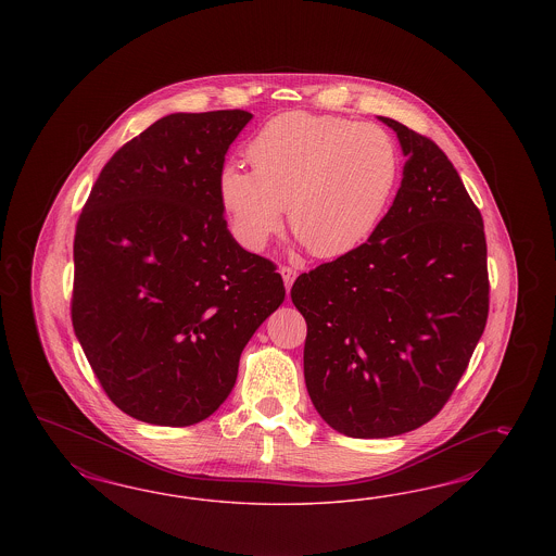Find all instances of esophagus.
<instances>
[{
    "mask_svg": "<svg viewBox=\"0 0 556 556\" xmlns=\"http://www.w3.org/2000/svg\"><path fill=\"white\" fill-rule=\"evenodd\" d=\"M279 273H281V277H283V283H286L287 291H289L291 286H293V281H295V277H298V273L291 269V267H281Z\"/></svg>",
    "mask_w": 556,
    "mask_h": 556,
    "instance_id": "esophagus-1",
    "label": "esophagus"
}]
</instances>
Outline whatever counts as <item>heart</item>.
<instances>
[{"mask_svg": "<svg viewBox=\"0 0 556 556\" xmlns=\"http://www.w3.org/2000/svg\"><path fill=\"white\" fill-rule=\"evenodd\" d=\"M253 168L224 165L219 203L236 240L263 251L283 226L320 258L361 247L400 181V151L375 124L309 112H287L267 122L249 144Z\"/></svg>", "mask_w": 556, "mask_h": 556, "instance_id": "obj_1", "label": "heart"}]
</instances>
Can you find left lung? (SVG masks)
<instances>
[{"mask_svg": "<svg viewBox=\"0 0 556 556\" xmlns=\"http://www.w3.org/2000/svg\"><path fill=\"white\" fill-rule=\"evenodd\" d=\"M405 156L402 186L369 240L303 273V375L340 434L389 438L432 420L485 330L483 219L437 144L383 118Z\"/></svg>", "mask_w": 556, "mask_h": 556, "instance_id": "8db88e82", "label": "left lung"}]
</instances>
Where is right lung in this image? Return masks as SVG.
<instances>
[{"label": "right lung", "mask_w": 556, "mask_h": 556, "mask_svg": "<svg viewBox=\"0 0 556 556\" xmlns=\"http://www.w3.org/2000/svg\"><path fill=\"white\" fill-rule=\"evenodd\" d=\"M244 110L168 114L124 144L77 222L75 337L119 409L154 426L210 418L256 328L286 300L275 265L244 251L218 175Z\"/></svg>", "instance_id": "right-lung-1"}]
</instances>
